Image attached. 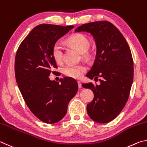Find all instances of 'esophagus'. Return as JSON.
Listing matches in <instances>:
<instances>
[{
  "label": "esophagus",
  "instance_id": "obj_1",
  "mask_svg": "<svg viewBox=\"0 0 147 147\" xmlns=\"http://www.w3.org/2000/svg\"><path fill=\"white\" fill-rule=\"evenodd\" d=\"M78 86L79 88H81L82 87V84H81V82L80 81H78Z\"/></svg>",
  "mask_w": 147,
  "mask_h": 147
}]
</instances>
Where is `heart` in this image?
<instances>
[{"label": "heart", "mask_w": 147, "mask_h": 147, "mask_svg": "<svg viewBox=\"0 0 147 147\" xmlns=\"http://www.w3.org/2000/svg\"><path fill=\"white\" fill-rule=\"evenodd\" d=\"M68 45L74 46L81 52L84 53L88 50L90 42L85 36L82 34H75L69 37L66 40ZM64 47L60 42H56L52 48V56L58 63H61L63 60ZM86 71V66L84 64H68L63 68L64 74L72 78L79 79Z\"/></svg>", "instance_id": "heart-1"}]
</instances>
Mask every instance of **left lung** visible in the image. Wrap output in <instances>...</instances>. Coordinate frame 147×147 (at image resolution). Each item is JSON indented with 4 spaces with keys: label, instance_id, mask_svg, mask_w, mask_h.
I'll return each instance as SVG.
<instances>
[{
    "label": "left lung",
    "instance_id": "1",
    "mask_svg": "<svg viewBox=\"0 0 147 147\" xmlns=\"http://www.w3.org/2000/svg\"><path fill=\"white\" fill-rule=\"evenodd\" d=\"M76 32L93 36L97 46L96 57L86 76L99 79L100 84H83L91 89L94 97L87 105L89 117L99 123L114 119L125 106L134 78V63L129 46L119 30L107 20L84 24Z\"/></svg>",
    "mask_w": 147,
    "mask_h": 147
}]
</instances>
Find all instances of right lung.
<instances>
[{
  "mask_svg": "<svg viewBox=\"0 0 147 147\" xmlns=\"http://www.w3.org/2000/svg\"><path fill=\"white\" fill-rule=\"evenodd\" d=\"M73 28L38 25L20 43L15 55V79L23 99L31 112L48 124L63 119L69 101L78 92V84L73 79H61L59 83L49 78L57 68L53 46Z\"/></svg>",
  "mask_w": 147,
  "mask_h": 147,
  "instance_id": "1",
  "label": "right lung"
}]
</instances>
